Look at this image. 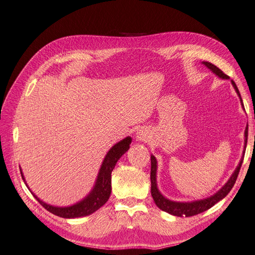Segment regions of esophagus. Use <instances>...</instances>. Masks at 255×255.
Masks as SVG:
<instances>
[{
  "mask_svg": "<svg viewBox=\"0 0 255 255\" xmlns=\"http://www.w3.org/2000/svg\"><path fill=\"white\" fill-rule=\"evenodd\" d=\"M136 139L144 142V140L148 139V135H147L144 131H142V129H139V131L136 133Z\"/></svg>",
  "mask_w": 255,
  "mask_h": 255,
  "instance_id": "obj_1",
  "label": "esophagus"
}]
</instances>
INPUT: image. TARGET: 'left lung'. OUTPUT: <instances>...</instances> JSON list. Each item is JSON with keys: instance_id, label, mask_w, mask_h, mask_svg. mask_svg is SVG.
Segmentation results:
<instances>
[{"instance_id": "left-lung-1", "label": "left lung", "mask_w": 255, "mask_h": 255, "mask_svg": "<svg viewBox=\"0 0 255 255\" xmlns=\"http://www.w3.org/2000/svg\"><path fill=\"white\" fill-rule=\"evenodd\" d=\"M203 64H205L209 70L213 71V73H215V74L218 75L219 77L222 78H225V80H228L229 76L226 75L225 73L218 69V67L216 65L212 64L211 62H203ZM231 83H233L234 87L236 89L237 94H238V96L240 97V100H241V104L243 105L242 103V99H241V96H240V93H239V89L238 87H237V85L234 81H231ZM245 148L247 147V142H248V126H247V128H246V132H245ZM246 152V149L245 151H243V154ZM243 157L242 156L241 160L239 162L238 167L236 168L235 172L233 173V175H231L230 179L228 180V182L226 183L222 189H220L216 194H214L213 196L211 197H207V199L205 200H201V201H195V202H191V203H179V202H172V201H169L167 200L166 197H163L160 192L158 191L157 189V182H156V171H157V161H156V158L154 156H150V162H151V168H150V182H151V188H150V191H151V196L152 199H154V202L156 203V205L159 207L161 211L166 212V213H169L171 215H174V216H179V217H190V216H194V215H197L200 213H203L207 211V209H209L211 207H213L216 203H218L220 200H223L224 197L227 195L229 192L231 191V189H233V186L235 185L236 183V180H237V177H238L239 174V171H240V168L242 166V162H243Z\"/></svg>"}]
</instances>
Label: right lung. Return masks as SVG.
Instances as JSON below:
<instances>
[{
    "instance_id": "add662e5",
    "label": "right lung",
    "mask_w": 255,
    "mask_h": 255,
    "mask_svg": "<svg viewBox=\"0 0 255 255\" xmlns=\"http://www.w3.org/2000/svg\"><path fill=\"white\" fill-rule=\"evenodd\" d=\"M131 137L124 138L121 142H119L118 144L113 146L108 151V154L105 157L103 165H101L95 188L90 192L88 196L85 197L83 201L77 203V204L69 207H55L43 203L32 193L33 196L36 197V200L40 203L47 211L62 218L84 217L95 213L97 209H99L104 204H106V202L109 200L111 194V172L113 170V168H115L117 161L120 159L124 152L129 148V144H131ZM21 178L24 179L22 173Z\"/></svg>"
}]
</instances>
